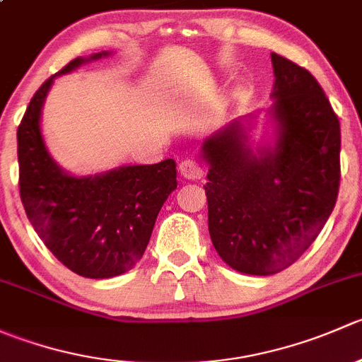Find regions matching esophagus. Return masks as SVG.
<instances>
[{
	"mask_svg": "<svg viewBox=\"0 0 362 362\" xmlns=\"http://www.w3.org/2000/svg\"><path fill=\"white\" fill-rule=\"evenodd\" d=\"M178 170H180L182 177L189 178V180H199L203 177L202 164L194 159H184L178 164Z\"/></svg>",
	"mask_w": 362,
	"mask_h": 362,
	"instance_id": "esophagus-1",
	"label": "esophagus"
}]
</instances>
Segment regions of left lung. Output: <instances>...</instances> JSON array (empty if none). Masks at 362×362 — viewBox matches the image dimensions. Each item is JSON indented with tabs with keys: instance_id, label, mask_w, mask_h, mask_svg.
<instances>
[{
	"instance_id": "left-lung-1",
	"label": "left lung",
	"mask_w": 362,
	"mask_h": 362,
	"mask_svg": "<svg viewBox=\"0 0 362 362\" xmlns=\"http://www.w3.org/2000/svg\"><path fill=\"white\" fill-rule=\"evenodd\" d=\"M273 117L279 140L257 154L238 122L203 144L208 231L236 272L273 275L289 268L319 236L339 189V120L315 76L272 54Z\"/></svg>"
}]
</instances>
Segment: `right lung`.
<instances>
[{"label":"right lung","instance_id":"right-lung-1","mask_svg":"<svg viewBox=\"0 0 362 362\" xmlns=\"http://www.w3.org/2000/svg\"><path fill=\"white\" fill-rule=\"evenodd\" d=\"M101 56L107 52L89 61ZM86 61L76 57L59 73ZM52 82L50 76L36 90L17 129L25 215L47 249L73 273L87 279L122 275L141 259L160 206L177 189V164L166 159L96 177H69L49 156L40 131V113Z\"/></svg>","mask_w":362,"mask_h":362}]
</instances>
